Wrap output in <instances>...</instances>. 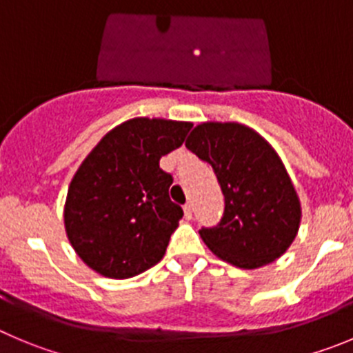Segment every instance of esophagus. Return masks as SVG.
<instances>
[{"label":"esophagus","instance_id":"1","mask_svg":"<svg viewBox=\"0 0 353 353\" xmlns=\"http://www.w3.org/2000/svg\"><path fill=\"white\" fill-rule=\"evenodd\" d=\"M183 210H184V216H186V219H192V216H193V205H192V202H188L186 205L183 207Z\"/></svg>","mask_w":353,"mask_h":353}]
</instances>
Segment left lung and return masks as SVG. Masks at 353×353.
Instances as JSON below:
<instances>
[{
    "label": "left lung",
    "mask_w": 353,
    "mask_h": 353,
    "mask_svg": "<svg viewBox=\"0 0 353 353\" xmlns=\"http://www.w3.org/2000/svg\"><path fill=\"white\" fill-rule=\"evenodd\" d=\"M186 148L210 163L225 195V214L200 236L223 261L254 270L276 261L298 235L301 203L272 144L236 121H203Z\"/></svg>",
    "instance_id": "8db88e82"
}]
</instances>
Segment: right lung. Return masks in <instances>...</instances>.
<instances>
[{
    "mask_svg": "<svg viewBox=\"0 0 353 353\" xmlns=\"http://www.w3.org/2000/svg\"><path fill=\"white\" fill-rule=\"evenodd\" d=\"M190 121L132 118L87 154L68 188L64 228L81 261L108 279H130L157 265L183 209L169 199L172 176L160 158L177 150Z\"/></svg>",
    "mask_w": 353,
    "mask_h": 353,
    "instance_id": "1",
    "label": "right lung"
}]
</instances>
